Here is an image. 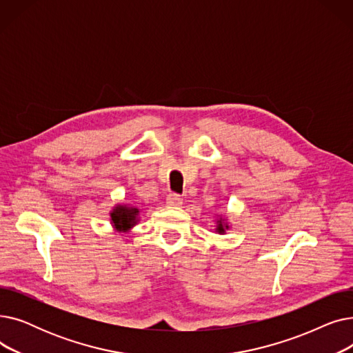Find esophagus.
<instances>
[{"label": "esophagus", "instance_id": "1", "mask_svg": "<svg viewBox=\"0 0 353 353\" xmlns=\"http://www.w3.org/2000/svg\"><path fill=\"white\" fill-rule=\"evenodd\" d=\"M165 203L169 206H181L183 205V197L180 194L176 193H170L169 196L165 197Z\"/></svg>", "mask_w": 353, "mask_h": 353}]
</instances>
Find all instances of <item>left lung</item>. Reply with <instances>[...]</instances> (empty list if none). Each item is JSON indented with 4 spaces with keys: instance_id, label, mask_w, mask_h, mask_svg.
I'll use <instances>...</instances> for the list:
<instances>
[{
    "instance_id": "left-lung-1",
    "label": "left lung",
    "mask_w": 353,
    "mask_h": 353,
    "mask_svg": "<svg viewBox=\"0 0 353 353\" xmlns=\"http://www.w3.org/2000/svg\"><path fill=\"white\" fill-rule=\"evenodd\" d=\"M228 228V226H226ZM217 232H225L223 225H221V221H219V226H217Z\"/></svg>"
}]
</instances>
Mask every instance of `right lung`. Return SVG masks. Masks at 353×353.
<instances>
[{
    "label": "right lung",
    "mask_w": 353,
    "mask_h": 353,
    "mask_svg": "<svg viewBox=\"0 0 353 353\" xmlns=\"http://www.w3.org/2000/svg\"><path fill=\"white\" fill-rule=\"evenodd\" d=\"M139 210L137 209H128L125 206H119L114 209V212L111 213V220L117 229L121 230H127L134 225L136 221V216H137Z\"/></svg>",
    "instance_id": "1"
}]
</instances>
